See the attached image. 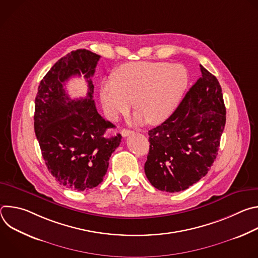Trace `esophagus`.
Instances as JSON below:
<instances>
[{
  "mask_svg": "<svg viewBox=\"0 0 258 258\" xmlns=\"http://www.w3.org/2000/svg\"><path fill=\"white\" fill-rule=\"evenodd\" d=\"M133 134H134V132H133V131H130V130H122V131H121L122 137H127V136L133 135Z\"/></svg>",
  "mask_w": 258,
  "mask_h": 258,
  "instance_id": "esophagus-1",
  "label": "esophagus"
}]
</instances>
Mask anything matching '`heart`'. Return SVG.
Wrapping results in <instances>:
<instances>
[{
    "label": "heart",
    "mask_w": 258,
    "mask_h": 258,
    "mask_svg": "<svg viewBox=\"0 0 258 258\" xmlns=\"http://www.w3.org/2000/svg\"><path fill=\"white\" fill-rule=\"evenodd\" d=\"M187 85L188 72L180 64L133 62L118 67L112 82H103L100 99L110 120L126 114L133 103L135 122L157 125L173 113Z\"/></svg>",
    "instance_id": "obj_1"
}]
</instances>
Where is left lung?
I'll use <instances>...</instances> for the list:
<instances>
[{"label": "left lung", "mask_w": 258, "mask_h": 258, "mask_svg": "<svg viewBox=\"0 0 258 258\" xmlns=\"http://www.w3.org/2000/svg\"><path fill=\"white\" fill-rule=\"evenodd\" d=\"M201 78L174 112L149 131L145 173L160 191L179 192L206 175L226 125V107L216 78L200 65Z\"/></svg>", "instance_id": "left-lung-1"}]
</instances>
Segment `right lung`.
I'll use <instances>...</instances> for the list:
<instances>
[{
    "mask_svg": "<svg viewBox=\"0 0 258 258\" xmlns=\"http://www.w3.org/2000/svg\"><path fill=\"white\" fill-rule=\"evenodd\" d=\"M89 50L72 51L58 60L41 81L34 104V133L51 174L66 188L87 191L103 180L109 158L121 135L106 138L111 122L97 111L92 77L100 59ZM84 74L88 83L86 98L72 100L64 82Z\"/></svg>",
    "mask_w": 258,
    "mask_h": 258,
    "instance_id": "right-lung-1",
    "label": "right lung"
}]
</instances>
